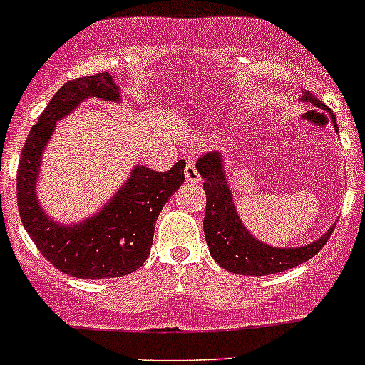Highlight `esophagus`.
<instances>
[{"instance_id":"obj_1","label":"esophagus","mask_w":365,"mask_h":365,"mask_svg":"<svg viewBox=\"0 0 365 365\" xmlns=\"http://www.w3.org/2000/svg\"><path fill=\"white\" fill-rule=\"evenodd\" d=\"M185 180H187V182H192V183H200L201 182L200 173H197L196 165H194L192 162H189V164L185 165Z\"/></svg>"}]
</instances>
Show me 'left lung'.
I'll return each instance as SVG.
<instances>
[{
  "instance_id": "left-lung-1",
  "label": "left lung",
  "mask_w": 365,
  "mask_h": 365,
  "mask_svg": "<svg viewBox=\"0 0 365 365\" xmlns=\"http://www.w3.org/2000/svg\"><path fill=\"white\" fill-rule=\"evenodd\" d=\"M300 102L312 104L314 108L329 113L334 128L337 130V121L332 111L325 108L319 98L311 91L302 90ZM196 169L201 175L203 189L206 192V213L203 220L205 240L210 254L219 267L231 274L238 275H270L289 270L305 263L322 251L323 245L332 235L330 226L318 240L309 242L300 247H275L256 238L244 220L240 219L235 205L233 190L230 189V180L226 175V159L220 152H212L196 162Z\"/></svg>"
}]
</instances>
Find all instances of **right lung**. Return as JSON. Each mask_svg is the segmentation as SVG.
Wrapping results in <instances>:
<instances>
[{
	"label": "right lung",
	"instance_id": "1",
	"mask_svg": "<svg viewBox=\"0 0 365 365\" xmlns=\"http://www.w3.org/2000/svg\"><path fill=\"white\" fill-rule=\"evenodd\" d=\"M118 79L102 72L65 83L40 114L38 123L33 125L21 153L17 206L24 230L51 264L77 279L121 277L143 267L160 210L185 180V160H178L165 173L135 164L102 208L79 222H60L43 210L36 187L56 121L88 98L121 104Z\"/></svg>",
	"mask_w": 365,
	"mask_h": 365
}]
</instances>
